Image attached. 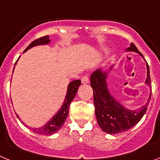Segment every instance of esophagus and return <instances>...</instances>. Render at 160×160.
Returning <instances> with one entry per match:
<instances>
[{
    "label": "esophagus",
    "mask_w": 160,
    "mask_h": 160,
    "mask_svg": "<svg viewBox=\"0 0 160 160\" xmlns=\"http://www.w3.org/2000/svg\"><path fill=\"white\" fill-rule=\"evenodd\" d=\"M81 81L82 84H87L89 83V77L88 75H84L83 77H82Z\"/></svg>",
    "instance_id": "34e87169"
}]
</instances>
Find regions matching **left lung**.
<instances>
[{
    "instance_id": "8db88e82",
    "label": "left lung",
    "mask_w": 160,
    "mask_h": 160,
    "mask_svg": "<svg viewBox=\"0 0 160 160\" xmlns=\"http://www.w3.org/2000/svg\"><path fill=\"white\" fill-rule=\"evenodd\" d=\"M128 51L136 52L143 58V55L138 51L133 43L128 48ZM147 68L148 78L146 83L151 86V77L148 63ZM106 78L107 73L102 72L100 69L93 72L90 76V86L94 91L95 115L98 123L104 132L115 135L131 129L140 121L147 111L152 94H150L148 102L142 108L137 111H129L114 100L110 94L107 87Z\"/></svg>"
}]
</instances>
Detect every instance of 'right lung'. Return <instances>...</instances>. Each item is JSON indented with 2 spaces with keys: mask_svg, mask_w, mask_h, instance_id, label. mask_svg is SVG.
Wrapping results in <instances>:
<instances>
[{
  "mask_svg": "<svg viewBox=\"0 0 160 160\" xmlns=\"http://www.w3.org/2000/svg\"><path fill=\"white\" fill-rule=\"evenodd\" d=\"M49 42V36H44L40 38H38V39L34 40L32 42H31L30 45L25 49L24 52H25L26 50L30 49V48L33 47V46H38V45H45V44H47ZM17 62H15V64ZM80 85H81V81L80 80H74V81L71 82L69 84L67 89V94H66V99H65L62 107L60 111L57 113V114H55L54 117L52 118V119L49 121L46 125L40 128H31L27 126L28 128L32 130V131H34L37 134H39V135H50L58 132L62 128V125L65 122V120L67 118V115L69 114V110H70V103H71V102L73 101V99L75 97L76 93H77L78 89ZM17 116L18 118V114H17Z\"/></svg>",
  "mask_w": 160,
  "mask_h": 160,
  "instance_id": "add662e5",
  "label": "right lung"
}]
</instances>
